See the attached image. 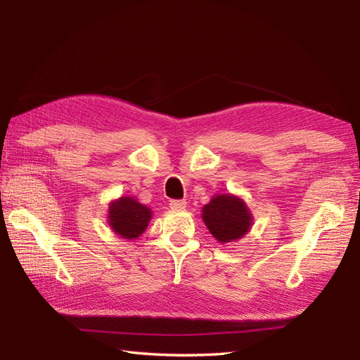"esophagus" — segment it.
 <instances>
[{
    "label": "esophagus",
    "mask_w": 360,
    "mask_h": 360,
    "mask_svg": "<svg viewBox=\"0 0 360 360\" xmlns=\"http://www.w3.org/2000/svg\"><path fill=\"white\" fill-rule=\"evenodd\" d=\"M170 207L173 210H182L187 207V202L184 200H173V201H170Z\"/></svg>",
    "instance_id": "obj_1"
}]
</instances>
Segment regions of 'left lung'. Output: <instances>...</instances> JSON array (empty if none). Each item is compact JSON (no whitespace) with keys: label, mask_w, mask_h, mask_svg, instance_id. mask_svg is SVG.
Returning <instances> with one entry per match:
<instances>
[{"label":"left lung","mask_w":360,"mask_h":360,"mask_svg":"<svg viewBox=\"0 0 360 360\" xmlns=\"http://www.w3.org/2000/svg\"><path fill=\"white\" fill-rule=\"evenodd\" d=\"M202 219L219 243L243 238L252 226V213L241 198L226 193L213 196L202 207Z\"/></svg>","instance_id":"1"}]
</instances>
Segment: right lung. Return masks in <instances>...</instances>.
Wrapping results in <instances>:
<instances>
[{"mask_svg":"<svg viewBox=\"0 0 360 360\" xmlns=\"http://www.w3.org/2000/svg\"><path fill=\"white\" fill-rule=\"evenodd\" d=\"M153 212L131 196H120L108 209V224L122 238L134 240L147 229Z\"/></svg>","mask_w":360,"mask_h":360,"instance_id":"1","label":"right lung"}]
</instances>
